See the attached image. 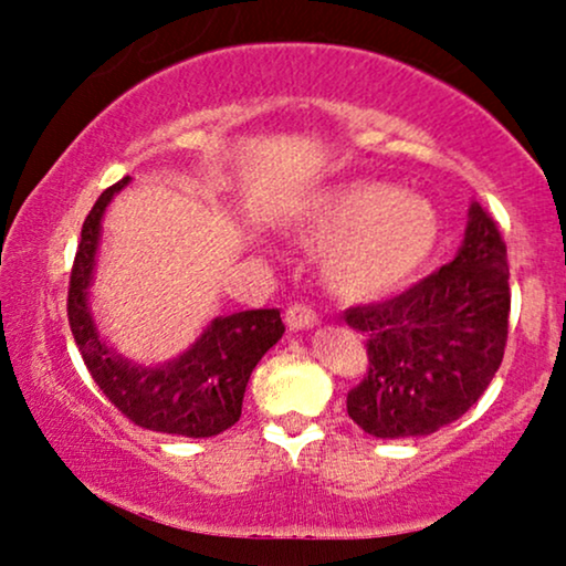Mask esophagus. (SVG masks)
<instances>
[{
	"label": "esophagus",
	"mask_w": 566,
	"mask_h": 566,
	"mask_svg": "<svg viewBox=\"0 0 566 566\" xmlns=\"http://www.w3.org/2000/svg\"><path fill=\"white\" fill-rule=\"evenodd\" d=\"M284 322H287L290 329H308V327H314L319 319H316V314L311 305L295 303V305H290L287 314H284Z\"/></svg>",
	"instance_id": "34e87169"
}]
</instances>
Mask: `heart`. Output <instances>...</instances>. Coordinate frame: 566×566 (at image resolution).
Wrapping results in <instances>:
<instances>
[{"mask_svg": "<svg viewBox=\"0 0 566 566\" xmlns=\"http://www.w3.org/2000/svg\"><path fill=\"white\" fill-rule=\"evenodd\" d=\"M297 237L322 250V276L346 301H378L405 290L437 252V207L382 180H350L303 212Z\"/></svg>", "mask_w": 566, "mask_h": 566, "instance_id": "b5f03b06", "label": "heart"}]
</instances>
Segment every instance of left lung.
I'll list each match as a JSON object with an SVG mask.
<instances>
[{"instance_id":"left-lung-1","label":"left lung","mask_w":566,"mask_h":566,"mask_svg":"<svg viewBox=\"0 0 566 566\" xmlns=\"http://www.w3.org/2000/svg\"><path fill=\"white\" fill-rule=\"evenodd\" d=\"M509 255L479 201L452 263L382 303L343 314L367 337V375L348 418L378 439L428 437L476 405L509 340Z\"/></svg>"}]
</instances>
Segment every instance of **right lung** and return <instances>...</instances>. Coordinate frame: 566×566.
I'll use <instances>...</instances> for the list:
<instances>
[{
  "label": "right lung",
  "instance_id": "add662e5",
  "mask_svg": "<svg viewBox=\"0 0 566 566\" xmlns=\"http://www.w3.org/2000/svg\"><path fill=\"white\" fill-rule=\"evenodd\" d=\"M127 180L122 178L106 188L84 218L69 282L71 333L97 388L135 426L188 439L216 437L242 415L252 369L284 335L282 316L279 308L216 316L191 348L159 367H140L106 346L93 322L87 292L101 244V220L114 193H119Z\"/></svg>",
  "mask_w": 566,
  "mask_h": 566
}]
</instances>
